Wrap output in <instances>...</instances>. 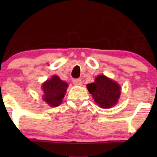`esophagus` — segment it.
Wrapping results in <instances>:
<instances>
[{
    "instance_id": "esophagus-1",
    "label": "esophagus",
    "mask_w": 157,
    "mask_h": 157,
    "mask_svg": "<svg viewBox=\"0 0 157 157\" xmlns=\"http://www.w3.org/2000/svg\"><path fill=\"white\" fill-rule=\"evenodd\" d=\"M72 82L75 86H81L82 85V80L80 79H74Z\"/></svg>"
}]
</instances>
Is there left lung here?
Listing matches in <instances>:
<instances>
[{
    "label": "left lung",
    "mask_w": 157,
    "mask_h": 157,
    "mask_svg": "<svg viewBox=\"0 0 157 157\" xmlns=\"http://www.w3.org/2000/svg\"><path fill=\"white\" fill-rule=\"evenodd\" d=\"M89 93L99 107L109 109L118 102L121 95V86L105 75H98L93 83L86 85Z\"/></svg>",
    "instance_id": "obj_1"
}]
</instances>
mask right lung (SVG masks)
<instances>
[{"label":"right lung","mask_w":157,"mask_h":157,"mask_svg":"<svg viewBox=\"0 0 157 157\" xmlns=\"http://www.w3.org/2000/svg\"><path fill=\"white\" fill-rule=\"evenodd\" d=\"M68 84L61 80L57 75L52 76L42 85L43 91V100L50 106H58L62 102Z\"/></svg>","instance_id":"1"}]
</instances>
